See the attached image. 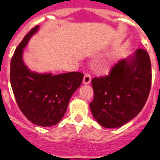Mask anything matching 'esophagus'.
I'll return each instance as SVG.
<instances>
[{"label": "esophagus", "mask_w": 160, "mask_h": 160, "mask_svg": "<svg viewBox=\"0 0 160 160\" xmlns=\"http://www.w3.org/2000/svg\"><path fill=\"white\" fill-rule=\"evenodd\" d=\"M90 80H91V77H90V74L89 73H86L83 78V83L84 84H89L90 82Z\"/></svg>", "instance_id": "1"}]
</instances>
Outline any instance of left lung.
Returning <instances> with one entry per match:
<instances>
[{
	"mask_svg": "<svg viewBox=\"0 0 160 160\" xmlns=\"http://www.w3.org/2000/svg\"><path fill=\"white\" fill-rule=\"evenodd\" d=\"M94 99L90 111L107 128L122 127L143 108L152 87V64L148 52L138 49L133 56L118 61L108 75L91 81Z\"/></svg>",
	"mask_w": 160,
	"mask_h": 160,
	"instance_id": "8db88e82",
	"label": "left lung"
}]
</instances>
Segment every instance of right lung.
<instances>
[{"instance_id": "right-lung-1", "label": "right lung", "mask_w": 160, "mask_h": 160, "mask_svg": "<svg viewBox=\"0 0 160 160\" xmlns=\"http://www.w3.org/2000/svg\"><path fill=\"white\" fill-rule=\"evenodd\" d=\"M38 29V25L32 28L14 52L10 63V82L24 115L36 125L51 127L63 118L70 98L82 84L84 75L80 72L53 75L28 69L22 59L23 49Z\"/></svg>"}]
</instances>
